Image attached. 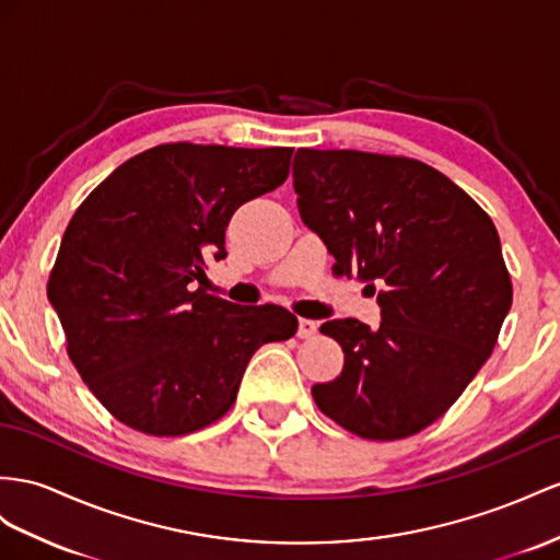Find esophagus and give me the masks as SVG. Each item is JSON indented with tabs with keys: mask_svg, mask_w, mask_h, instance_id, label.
<instances>
[{
	"mask_svg": "<svg viewBox=\"0 0 560 560\" xmlns=\"http://www.w3.org/2000/svg\"><path fill=\"white\" fill-rule=\"evenodd\" d=\"M319 324L314 319H298V336L300 338H312L314 334H317Z\"/></svg>",
	"mask_w": 560,
	"mask_h": 560,
	"instance_id": "1",
	"label": "esophagus"
}]
</instances>
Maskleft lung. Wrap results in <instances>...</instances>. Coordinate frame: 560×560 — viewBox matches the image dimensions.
<instances>
[{
    "label": "left lung",
    "mask_w": 560,
    "mask_h": 560,
    "mask_svg": "<svg viewBox=\"0 0 560 560\" xmlns=\"http://www.w3.org/2000/svg\"><path fill=\"white\" fill-rule=\"evenodd\" d=\"M300 218L336 275L378 285L381 324H322L346 352L312 385L328 419L364 440L417 435L447 411L492 354L513 285L497 226L442 172L405 155L298 149Z\"/></svg>",
    "instance_id": "1"
}]
</instances>
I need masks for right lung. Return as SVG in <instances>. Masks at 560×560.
Wrapping results in <instances>:
<instances>
[{
	"mask_svg": "<svg viewBox=\"0 0 560 560\" xmlns=\"http://www.w3.org/2000/svg\"><path fill=\"white\" fill-rule=\"evenodd\" d=\"M293 149L161 143L96 186L68 222L47 283L68 357L113 417L189 435L232 409L250 357L289 340L277 305H234L203 285L236 208L289 177Z\"/></svg>",
	"mask_w": 560,
	"mask_h": 560,
	"instance_id": "add662e5",
	"label": "right lung"
}]
</instances>
